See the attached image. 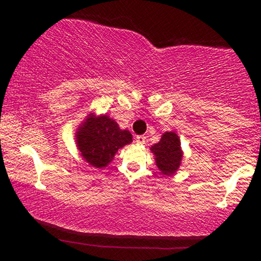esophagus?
<instances>
[{
	"label": "esophagus",
	"mask_w": 261,
	"mask_h": 261,
	"mask_svg": "<svg viewBox=\"0 0 261 261\" xmlns=\"http://www.w3.org/2000/svg\"><path fill=\"white\" fill-rule=\"evenodd\" d=\"M135 140H136V142L140 143V145H143V143L146 142V136H143V135H139V136L135 137Z\"/></svg>",
	"instance_id": "esophagus-1"
}]
</instances>
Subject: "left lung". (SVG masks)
I'll use <instances>...</instances> for the list:
<instances>
[{
    "mask_svg": "<svg viewBox=\"0 0 261 261\" xmlns=\"http://www.w3.org/2000/svg\"><path fill=\"white\" fill-rule=\"evenodd\" d=\"M151 152L154 154L155 166L162 175H173L180 168L182 161V149L180 139L174 131H166L161 136L160 142L151 146Z\"/></svg>",
    "mask_w": 261,
    "mask_h": 261,
    "instance_id": "1",
    "label": "left lung"
}]
</instances>
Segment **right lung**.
I'll return each mask as SVG.
<instances>
[{"label":"right lung","instance_id":"right-lung-1","mask_svg":"<svg viewBox=\"0 0 261 261\" xmlns=\"http://www.w3.org/2000/svg\"><path fill=\"white\" fill-rule=\"evenodd\" d=\"M81 155L94 168H106L119 149L133 142L128 130H121L118 122L107 114H88L74 134Z\"/></svg>","mask_w":261,"mask_h":261}]
</instances>
